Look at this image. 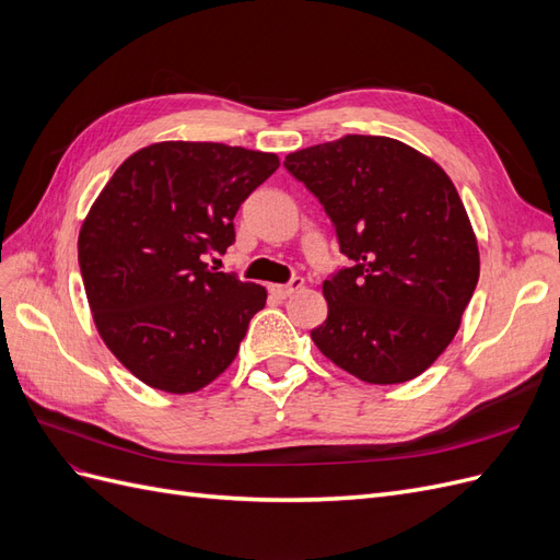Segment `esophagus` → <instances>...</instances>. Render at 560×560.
I'll return each instance as SVG.
<instances>
[{
  "mask_svg": "<svg viewBox=\"0 0 560 560\" xmlns=\"http://www.w3.org/2000/svg\"><path fill=\"white\" fill-rule=\"evenodd\" d=\"M301 287H303V278H292L287 284H270L268 292L278 299H287V296H292L296 290H301Z\"/></svg>",
  "mask_w": 560,
  "mask_h": 560,
  "instance_id": "obj_1",
  "label": "esophagus"
}]
</instances>
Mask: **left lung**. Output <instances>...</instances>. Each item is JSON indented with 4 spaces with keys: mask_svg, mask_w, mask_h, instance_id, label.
Returning a JSON list of instances; mask_svg holds the SVG:
<instances>
[{
    "mask_svg": "<svg viewBox=\"0 0 560 560\" xmlns=\"http://www.w3.org/2000/svg\"><path fill=\"white\" fill-rule=\"evenodd\" d=\"M284 167L322 202L350 266L322 284L311 331L336 366L376 385L420 376L446 350L479 282L460 196L428 156L381 135L294 151Z\"/></svg>",
    "mask_w": 560,
    "mask_h": 560,
    "instance_id": "8db88e82",
    "label": "left lung"
}]
</instances>
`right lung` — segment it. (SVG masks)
I'll return each instance as SVG.
<instances>
[{"instance_id": "1", "label": "right lung", "mask_w": 560, "mask_h": 560, "mask_svg": "<svg viewBox=\"0 0 560 560\" xmlns=\"http://www.w3.org/2000/svg\"><path fill=\"white\" fill-rule=\"evenodd\" d=\"M278 165L243 147L159 142L93 202L79 233L83 287L103 341L142 383L196 393L235 360L266 290L208 257L235 243V212Z\"/></svg>"}]
</instances>
